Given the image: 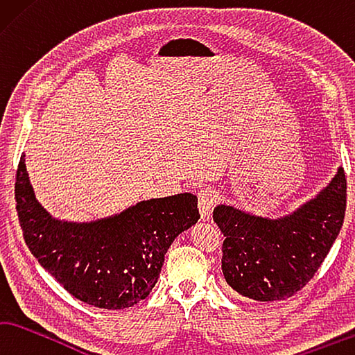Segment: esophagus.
I'll use <instances>...</instances> for the list:
<instances>
[{"label":"esophagus","instance_id":"obj_1","mask_svg":"<svg viewBox=\"0 0 355 355\" xmlns=\"http://www.w3.org/2000/svg\"><path fill=\"white\" fill-rule=\"evenodd\" d=\"M215 202H216V195L214 190L204 189L198 193V209H200V215L202 221L209 220V216L212 215Z\"/></svg>","mask_w":355,"mask_h":355}]
</instances>
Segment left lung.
<instances>
[{"label":"left lung","mask_w":355,"mask_h":355,"mask_svg":"<svg viewBox=\"0 0 355 355\" xmlns=\"http://www.w3.org/2000/svg\"><path fill=\"white\" fill-rule=\"evenodd\" d=\"M346 178L332 181L293 212L260 216L218 204L214 221L226 240L221 268L239 295L254 301H282L300 291L326 259L343 226Z\"/></svg>","instance_id":"obj_1"}]
</instances>
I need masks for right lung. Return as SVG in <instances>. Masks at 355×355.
I'll return each mask as SVG.
<instances>
[{
	"label": "right lung",
	"mask_w": 355,
	"mask_h": 355,
	"mask_svg": "<svg viewBox=\"0 0 355 355\" xmlns=\"http://www.w3.org/2000/svg\"><path fill=\"white\" fill-rule=\"evenodd\" d=\"M17 214L29 251L68 293L93 307L121 310L151 293L165 254L200 220L198 198L181 193L140 201L107 218H53L35 200L21 154Z\"/></svg>",
	"instance_id": "add662e5"
}]
</instances>
